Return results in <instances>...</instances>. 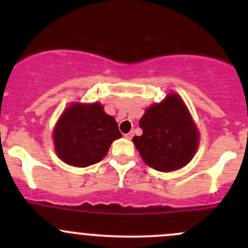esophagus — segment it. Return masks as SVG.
Masks as SVG:
<instances>
[{"mask_svg": "<svg viewBox=\"0 0 248 248\" xmlns=\"http://www.w3.org/2000/svg\"><path fill=\"white\" fill-rule=\"evenodd\" d=\"M124 138L131 140L132 138H133V132H129V133H126L124 134Z\"/></svg>", "mask_w": 248, "mask_h": 248, "instance_id": "esophagus-1", "label": "esophagus"}]
</instances>
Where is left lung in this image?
Returning a JSON list of instances; mask_svg holds the SVG:
<instances>
[{"label":"left lung","instance_id":"8db88e82","mask_svg":"<svg viewBox=\"0 0 248 248\" xmlns=\"http://www.w3.org/2000/svg\"><path fill=\"white\" fill-rule=\"evenodd\" d=\"M142 134L133 142L147 166L172 171L186 166L197 151L199 134L184 102L170 93L152 104L139 121Z\"/></svg>","mask_w":248,"mask_h":248}]
</instances>
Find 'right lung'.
Returning a JSON list of instances; mask_svg holds the SVG:
<instances>
[{
  "label": "right lung",
  "mask_w": 248,
  "mask_h": 248,
  "mask_svg": "<svg viewBox=\"0 0 248 248\" xmlns=\"http://www.w3.org/2000/svg\"><path fill=\"white\" fill-rule=\"evenodd\" d=\"M119 126L99 103L72 104L54 131L56 154L64 163L89 167L107 156L114 140L121 138Z\"/></svg>",
  "instance_id": "obj_1"
}]
</instances>
